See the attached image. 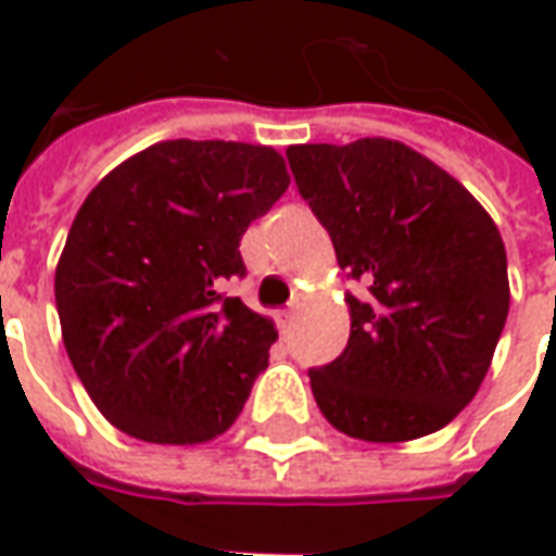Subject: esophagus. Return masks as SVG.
<instances>
[{"label": "esophagus", "instance_id": "34e87169", "mask_svg": "<svg viewBox=\"0 0 556 556\" xmlns=\"http://www.w3.org/2000/svg\"><path fill=\"white\" fill-rule=\"evenodd\" d=\"M303 306H306V298H303V294H294V298H291L289 313H286V325H294V318L301 315Z\"/></svg>", "mask_w": 556, "mask_h": 556}]
</instances>
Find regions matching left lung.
I'll use <instances>...</instances> for the list:
<instances>
[{
    "mask_svg": "<svg viewBox=\"0 0 556 556\" xmlns=\"http://www.w3.org/2000/svg\"><path fill=\"white\" fill-rule=\"evenodd\" d=\"M286 157L339 267L363 286L345 294V351L309 369L318 408L357 441L443 429L477 396L509 315L494 219L450 172L396 139L289 146Z\"/></svg>",
    "mask_w": 556,
    "mask_h": 556,
    "instance_id": "8db88e82",
    "label": "left lung"
}]
</instances>
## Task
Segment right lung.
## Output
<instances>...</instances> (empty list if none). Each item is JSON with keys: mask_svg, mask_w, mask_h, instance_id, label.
Returning <instances> with one entry per match:
<instances>
[{"mask_svg": "<svg viewBox=\"0 0 556 556\" xmlns=\"http://www.w3.org/2000/svg\"><path fill=\"white\" fill-rule=\"evenodd\" d=\"M289 181L274 148L169 139L86 195L55 306L67 357L115 429L187 446L238 419L277 327L219 286L247 274L241 235Z\"/></svg>", "mask_w": 556, "mask_h": 556, "instance_id": "add662e5", "label": "right lung"}]
</instances>
